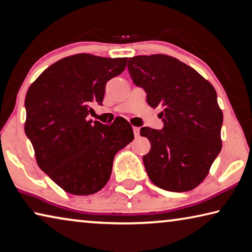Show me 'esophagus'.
Segmentation results:
<instances>
[{
	"label": "esophagus",
	"mask_w": 252,
	"mask_h": 252,
	"mask_svg": "<svg viewBox=\"0 0 252 252\" xmlns=\"http://www.w3.org/2000/svg\"><path fill=\"white\" fill-rule=\"evenodd\" d=\"M133 133L134 137H139V134H140V129H139L138 126H133Z\"/></svg>",
	"instance_id": "34e87169"
}]
</instances>
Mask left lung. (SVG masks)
Returning <instances> with one entry per match:
<instances>
[{"label":"left lung","mask_w":252,"mask_h":252,"mask_svg":"<svg viewBox=\"0 0 252 252\" xmlns=\"http://www.w3.org/2000/svg\"><path fill=\"white\" fill-rule=\"evenodd\" d=\"M127 68L135 85L146 91L148 104L161 110L162 130H140L151 145L142 158L148 176L162 189H194L222 148L223 113L213 85L167 55L135 56Z\"/></svg>","instance_id":"1"}]
</instances>
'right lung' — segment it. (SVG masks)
<instances>
[{"label":"right lung","instance_id":"right-lung-1","mask_svg":"<svg viewBox=\"0 0 252 252\" xmlns=\"http://www.w3.org/2000/svg\"><path fill=\"white\" fill-rule=\"evenodd\" d=\"M126 58L77 54L56 62L31 84L25 131L40 169L73 195H91L109 182L115 154L133 140L132 126L87 120L102 104L105 85L125 70Z\"/></svg>","mask_w":252,"mask_h":252}]
</instances>
